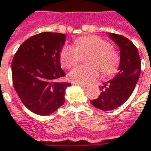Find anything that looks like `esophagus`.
Here are the masks:
<instances>
[{
	"instance_id": "1",
	"label": "esophagus",
	"mask_w": 151,
	"mask_h": 151,
	"mask_svg": "<svg viewBox=\"0 0 151 151\" xmlns=\"http://www.w3.org/2000/svg\"><path fill=\"white\" fill-rule=\"evenodd\" d=\"M73 84H77V85L80 86L82 88H87V85H86V84H83V83H73Z\"/></svg>"
}]
</instances>
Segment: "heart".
<instances>
[{"mask_svg": "<svg viewBox=\"0 0 151 151\" xmlns=\"http://www.w3.org/2000/svg\"><path fill=\"white\" fill-rule=\"evenodd\" d=\"M91 53L88 63L92 66H78L71 71L68 78L73 83H88L99 75V69L104 74H110L117 68L119 58L111 49L110 44L96 36L81 37L76 41V47L66 45L61 51V64L65 68H71L78 63L80 54Z\"/></svg>", "mask_w": 151, "mask_h": 151, "instance_id": "1", "label": "heart"}]
</instances>
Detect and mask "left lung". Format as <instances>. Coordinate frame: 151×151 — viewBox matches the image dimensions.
<instances>
[{
    "label": "left lung",
    "instance_id": "obj_1",
    "mask_svg": "<svg viewBox=\"0 0 151 151\" xmlns=\"http://www.w3.org/2000/svg\"><path fill=\"white\" fill-rule=\"evenodd\" d=\"M120 52L118 73L114 78L103 83L98 99L91 100L93 106L104 111L115 109L127 101L132 94L140 75L141 62L136 47L121 35L108 32Z\"/></svg>",
    "mask_w": 151,
    "mask_h": 151
}]
</instances>
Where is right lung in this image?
Listing matches in <instances>:
<instances>
[{
	"label": "right lung",
	"instance_id": "right-lung-1",
	"mask_svg": "<svg viewBox=\"0 0 151 151\" xmlns=\"http://www.w3.org/2000/svg\"><path fill=\"white\" fill-rule=\"evenodd\" d=\"M66 35L42 32L25 41L12 63L13 86L25 106L36 114H53L65 102L70 83L61 82L66 75L61 68L60 53Z\"/></svg>",
	"mask_w": 151,
	"mask_h": 151
}]
</instances>
